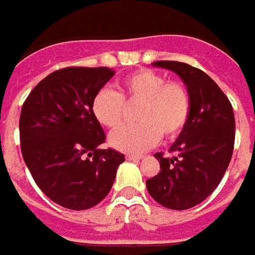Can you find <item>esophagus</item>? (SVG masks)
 Wrapping results in <instances>:
<instances>
[{
  "label": "esophagus",
  "mask_w": 255,
  "mask_h": 255,
  "mask_svg": "<svg viewBox=\"0 0 255 255\" xmlns=\"http://www.w3.org/2000/svg\"><path fill=\"white\" fill-rule=\"evenodd\" d=\"M126 158H127L128 161H139V159H142V156L141 155H126Z\"/></svg>",
  "instance_id": "esophagus-1"
}]
</instances>
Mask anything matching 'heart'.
<instances>
[{
  "instance_id": "heart-1",
  "label": "heart",
  "mask_w": 255,
  "mask_h": 255,
  "mask_svg": "<svg viewBox=\"0 0 255 255\" xmlns=\"http://www.w3.org/2000/svg\"><path fill=\"white\" fill-rule=\"evenodd\" d=\"M120 92L101 89L94 94L92 113L106 128H117L126 113V104L139 103L134 126L119 128L110 135V145L123 152H144L152 148L161 135L173 138L186 126L190 114V94L185 84L151 69H139L126 76Z\"/></svg>"
}]
</instances>
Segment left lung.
<instances>
[{
  "mask_svg": "<svg viewBox=\"0 0 255 255\" xmlns=\"http://www.w3.org/2000/svg\"><path fill=\"white\" fill-rule=\"evenodd\" d=\"M152 66L175 72L190 94V114L172 156L155 154L161 171L146 180L148 193L162 206L186 210L202 203L217 188L234 148L233 107L222 89L200 69L188 63L159 60Z\"/></svg>",
  "mask_w": 255,
  "mask_h": 255,
  "instance_id": "left-lung-1",
  "label": "left lung"
}]
</instances>
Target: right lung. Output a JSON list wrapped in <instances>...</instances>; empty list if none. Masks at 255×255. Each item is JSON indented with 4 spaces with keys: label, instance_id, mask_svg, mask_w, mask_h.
<instances>
[{
    "label": "right lung",
    "instance_id": "add662e5",
    "mask_svg": "<svg viewBox=\"0 0 255 255\" xmlns=\"http://www.w3.org/2000/svg\"><path fill=\"white\" fill-rule=\"evenodd\" d=\"M114 76L109 67H65L35 86L23 103L19 139L23 161L50 200L72 210L96 206L126 161L106 139L92 113L94 94Z\"/></svg>",
    "mask_w": 255,
    "mask_h": 255
}]
</instances>
